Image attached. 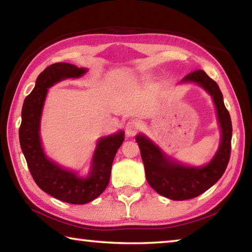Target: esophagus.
Segmentation results:
<instances>
[{
    "label": "esophagus",
    "instance_id": "esophagus-1",
    "mask_svg": "<svg viewBox=\"0 0 252 252\" xmlns=\"http://www.w3.org/2000/svg\"><path fill=\"white\" fill-rule=\"evenodd\" d=\"M140 129V126L139 123L134 121V120H130L129 122H126V133L127 136H131L135 134L136 132H138V130Z\"/></svg>",
    "mask_w": 252,
    "mask_h": 252
}]
</instances>
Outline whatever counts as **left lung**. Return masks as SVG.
Wrapping results in <instances>:
<instances>
[{
    "label": "left lung",
    "instance_id": "1",
    "mask_svg": "<svg viewBox=\"0 0 252 252\" xmlns=\"http://www.w3.org/2000/svg\"><path fill=\"white\" fill-rule=\"evenodd\" d=\"M181 82L197 83L212 96L221 127V142L213 159L203 167H188L163 155L155 143L143 134L136 135L146 170V177L158 193L171 200H188L198 197L222 177L231 152L232 125L223 103V96L216 81L202 70L186 75Z\"/></svg>",
    "mask_w": 252,
    "mask_h": 252
}]
</instances>
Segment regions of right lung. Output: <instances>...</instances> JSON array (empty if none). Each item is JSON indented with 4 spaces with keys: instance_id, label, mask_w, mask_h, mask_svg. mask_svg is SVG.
<instances>
[{
    "instance_id": "obj_1",
    "label": "right lung",
    "mask_w": 252,
    "mask_h": 252,
    "mask_svg": "<svg viewBox=\"0 0 252 252\" xmlns=\"http://www.w3.org/2000/svg\"><path fill=\"white\" fill-rule=\"evenodd\" d=\"M85 72L83 67L63 62L51 64L41 72L35 87L24 100L19 130L21 149L36 185L52 197L72 204L88 203L103 192L109 185L114 157L125 140L122 131L101 138L93 156L91 172L85 179L60 167L44 155L40 139V120L48 89L64 79L80 78Z\"/></svg>"
}]
</instances>
